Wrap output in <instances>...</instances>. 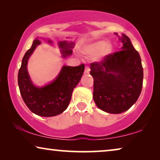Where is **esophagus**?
<instances>
[{"label": "esophagus", "instance_id": "obj_1", "mask_svg": "<svg viewBox=\"0 0 160 160\" xmlns=\"http://www.w3.org/2000/svg\"><path fill=\"white\" fill-rule=\"evenodd\" d=\"M89 72H90V68L88 66H86V67H85V68L84 73L85 74H89Z\"/></svg>", "mask_w": 160, "mask_h": 160}]
</instances>
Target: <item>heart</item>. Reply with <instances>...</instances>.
<instances>
[{
	"instance_id": "b5f03b06",
	"label": "heart",
	"mask_w": 160,
	"mask_h": 160,
	"mask_svg": "<svg viewBox=\"0 0 160 160\" xmlns=\"http://www.w3.org/2000/svg\"><path fill=\"white\" fill-rule=\"evenodd\" d=\"M112 49L111 44H107L104 40H99L88 44L82 49V52L87 55H97L99 57H105L110 54Z\"/></svg>"
}]
</instances>
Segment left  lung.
<instances>
[{
  "instance_id": "left-lung-1",
  "label": "left lung",
  "mask_w": 160,
  "mask_h": 160,
  "mask_svg": "<svg viewBox=\"0 0 160 160\" xmlns=\"http://www.w3.org/2000/svg\"><path fill=\"white\" fill-rule=\"evenodd\" d=\"M119 39L123 43L121 50L90 64L94 101L100 109L110 113H121L129 109L139 98L143 84L139 52L127 36L123 34Z\"/></svg>"
}]
</instances>
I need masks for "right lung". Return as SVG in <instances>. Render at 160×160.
I'll return each mask as SVG.
<instances>
[{
    "instance_id": "obj_1",
    "label": "right lung",
    "mask_w": 160,
    "mask_h": 160,
    "mask_svg": "<svg viewBox=\"0 0 160 160\" xmlns=\"http://www.w3.org/2000/svg\"><path fill=\"white\" fill-rule=\"evenodd\" d=\"M49 43L52 42L49 40ZM40 41L35 39L31 48L23 57L22 63L18 74V83L21 97L30 111L44 117L54 116L62 113L68 108L71 100L73 89L81 79L85 70V65L70 67L63 66L61 72L53 82L42 88L33 85L27 72L28 59ZM63 57L72 53L74 43L59 42Z\"/></svg>"
}]
</instances>
